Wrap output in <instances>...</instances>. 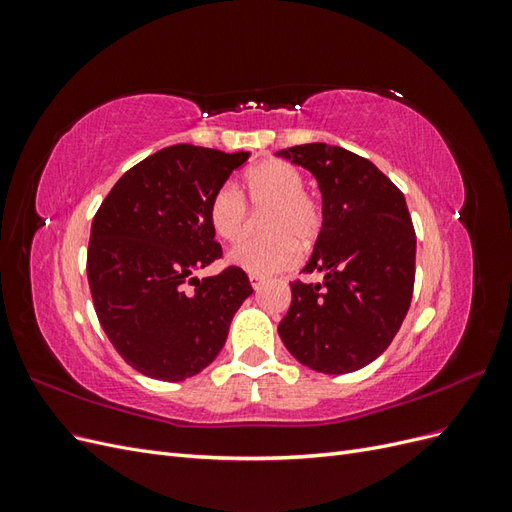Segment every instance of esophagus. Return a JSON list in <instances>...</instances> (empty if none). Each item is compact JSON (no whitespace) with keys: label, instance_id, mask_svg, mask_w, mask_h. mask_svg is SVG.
I'll return each mask as SVG.
<instances>
[{"label":"esophagus","instance_id":"obj_1","mask_svg":"<svg viewBox=\"0 0 512 512\" xmlns=\"http://www.w3.org/2000/svg\"><path fill=\"white\" fill-rule=\"evenodd\" d=\"M250 284H252V288H254V290H260V286L265 284V277H262V275H256V273H250Z\"/></svg>","mask_w":512,"mask_h":512}]
</instances>
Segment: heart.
<instances>
[{
  "instance_id": "heart-1",
  "label": "heart",
  "mask_w": 512,
  "mask_h": 512,
  "mask_svg": "<svg viewBox=\"0 0 512 512\" xmlns=\"http://www.w3.org/2000/svg\"><path fill=\"white\" fill-rule=\"evenodd\" d=\"M303 173L286 160H262L245 170L241 190L222 185L209 200V224L222 241L235 245L250 232V211L262 213L267 237L247 241L228 254V262L247 273L269 275L299 262L301 248L312 245L322 230L320 200L303 188ZM246 199L243 201L242 198Z\"/></svg>"
}]
</instances>
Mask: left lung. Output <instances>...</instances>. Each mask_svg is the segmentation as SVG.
<instances>
[{"instance_id":"left-lung-1","label":"left lung","mask_w":512,"mask_h":512,"mask_svg":"<svg viewBox=\"0 0 512 512\" xmlns=\"http://www.w3.org/2000/svg\"><path fill=\"white\" fill-rule=\"evenodd\" d=\"M307 168L322 194V230L303 273L322 284H290L277 333L299 363L348 374L389 348L414 290L416 235L404 194L369 160L327 143L277 151Z\"/></svg>"}]
</instances>
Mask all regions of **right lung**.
Segmentation results:
<instances>
[{
    "mask_svg": "<svg viewBox=\"0 0 512 512\" xmlns=\"http://www.w3.org/2000/svg\"><path fill=\"white\" fill-rule=\"evenodd\" d=\"M247 158L196 145L160 149L113 185L91 222L87 280L98 320L143 376L179 382L203 371L254 292L239 267L194 277L222 258L209 200Z\"/></svg>",
    "mask_w": 512,
    "mask_h": 512,
    "instance_id": "add662e5",
    "label": "right lung"
}]
</instances>
